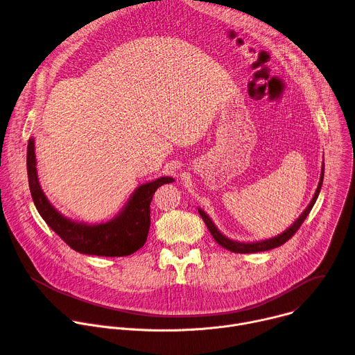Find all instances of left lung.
<instances>
[{
  "mask_svg": "<svg viewBox=\"0 0 355 355\" xmlns=\"http://www.w3.org/2000/svg\"><path fill=\"white\" fill-rule=\"evenodd\" d=\"M323 176H324V164H323V166H322V173H320V179H319L318 189H316L315 196H313V198L311 200L309 205L304 209L302 214L297 218V221H295L288 230H286L282 234H279V235H277V236H274V238H270V239H264V241H259V242H257V241H256V242H238V241H232V239L227 238L225 235H223V234L218 231V228L214 225V223L211 221V218L205 214V212H204L201 208H198V212H200V216H201L202 221L205 223L208 231L211 232L212 238H214L216 242H217L218 245H221L223 248H225L227 250H231V252H234V253H254V252L270 250V249H274V248H278V246H281V245H284V243H286L290 238H293L294 234L300 230V227L302 225V223L305 221V218L308 217V214L311 212L313 204L316 202V198H318V196H319V193H320V189H322Z\"/></svg>",
  "mask_w": 355,
  "mask_h": 355,
  "instance_id": "8db88e82",
  "label": "left lung"
}]
</instances>
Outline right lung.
Returning a JSON list of instances; mask_svg holds the SVG:
<instances>
[{
  "label": "right lung",
  "mask_w": 355,
  "mask_h": 355,
  "mask_svg": "<svg viewBox=\"0 0 355 355\" xmlns=\"http://www.w3.org/2000/svg\"><path fill=\"white\" fill-rule=\"evenodd\" d=\"M26 155L29 189L39 214L71 249L83 254L121 257L143 248L151 224L150 204L153 196L162 184L175 182L173 178L164 176L141 184L113 220L102 224H85L60 214L44 196L37 178L35 138L32 137L29 138Z\"/></svg>",
  "instance_id": "obj_1"
}]
</instances>
